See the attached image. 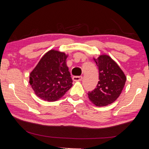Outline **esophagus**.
<instances>
[{
  "mask_svg": "<svg viewBox=\"0 0 149 149\" xmlns=\"http://www.w3.org/2000/svg\"><path fill=\"white\" fill-rule=\"evenodd\" d=\"M72 79L74 81H81L83 79V77L82 76H74Z\"/></svg>",
  "mask_w": 149,
  "mask_h": 149,
  "instance_id": "esophagus-1",
  "label": "esophagus"
}]
</instances>
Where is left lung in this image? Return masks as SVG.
<instances>
[{
  "mask_svg": "<svg viewBox=\"0 0 149 149\" xmlns=\"http://www.w3.org/2000/svg\"><path fill=\"white\" fill-rule=\"evenodd\" d=\"M93 59L99 68V81L97 88L88 93V97L97 107H105L119 97L125 84L126 76L108 55L102 54Z\"/></svg>",
  "mask_w": 149,
  "mask_h": 149,
  "instance_id": "left-lung-1",
  "label": "left lung"
}]
</instances>
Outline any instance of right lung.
<instances>
[{
	"instance_id": "right-lung-1",
	"label": "right lung",
	"mask_w": 149,
	"mask_h": 149,
	"mask_svg": "<svg viewBox=\"0 0 149 149\" xmlns=\"http://www.w3.org/2000/svg\"><path fill=\"white\" fill-rule=\"evenodd\" d=\"M68 56L54 49L42 56L29 74V84L37 97L55 101L72 87L73 81L66 64Z\"/></svg>"
}]
</instances>
